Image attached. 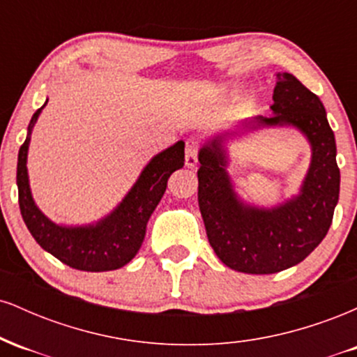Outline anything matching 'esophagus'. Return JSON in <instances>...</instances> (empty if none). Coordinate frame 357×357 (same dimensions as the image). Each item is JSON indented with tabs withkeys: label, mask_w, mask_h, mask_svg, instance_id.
<instances>
[{
	"label": "esophagus",
	"mask_w": 357,
	"mask_h": 357,
	"mask_svg": "<svg viewBox=\"0 0 357 357\" xmlns=\"http://www.w3.org/2000/svg\"><path fill=\"white\" fill-rule=\"evenodd\" d=\"M198 141L196 139H188L186 151H184V165L190 169H195L198 165Z\"/></svg>",
	"instance_id": "esophagus-1"
}]
</instances>
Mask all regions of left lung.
<instances>
[{
	"instance_id": "left-lung-1",
	"label": "left lung",
	"mask_w": 357,
	"mask_h": 357,
	"mask_svg": "<svg viewBox=\"0 0 357 357\" xmlns=\"http://www.w3.org/2000/svg\"><path fill=\"white\" fill-rule=\"evenodd\" d=\"M272 116L241 121L230 132L203 142L198 153V203L208 241L227 267L267 275L301 264L324 240L339 202L335 139L321 99L292 73L278 72ZM292 126L311 146V165L301 190L275 207L247 204L227 173L226 144L261 128Z\"/></svg>"
}]
</instances>
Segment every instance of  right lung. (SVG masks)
<instances>
[{"label": "right lung", "instance_id": "obj_1", "mask_svg": "<svg viewBox=\"0 0 357 357\" xmlns=\"http://www.w3.org/2000/svg\"><path fill=\"white\" fill-rule=\"evenodd\" d=\"M48 99L31 117L26 139L18 153L16 184L23 221L45 252L68 267L84 272H107L129 264L146 236L151 215L165 195L167 179L184 166V142L178 141L155 154L139 174L122 202L109 215L89 225H60L36 206L28 178V147L31 132Z\"/></svg>", "mask_w": 357, "mask_h": 357}]
</instances>
